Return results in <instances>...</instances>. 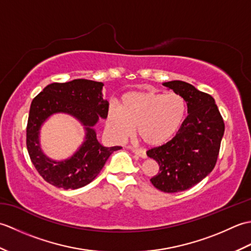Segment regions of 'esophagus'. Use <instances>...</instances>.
<instances>
[{"instance_id":"34e87169","label":"esophagus","mask_w":251,"mask_h":251,"mask_svg":"<svg viewBox=\"0 0 251 251\" xmlns=\"http://www.w3.org/2000/svg\"><path fill=\"white\" fill-rule=\"evenodd\" d=\"M132 152H134L136 155H138L141 158H147V152L145 150H139V149H132Z\"/></svg>"}]
</instances>
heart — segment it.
I'll use <instances>...</instances> for the list:
<instances>
[{
  "instance_id": "heart-1",
  "label": "heart",
  "mask_w": 251,
  "mask_h": 251,
  "mask_svg": "<svg viewBox=\"0 0 251 251\" xmlns=\"http://www.w3.org/2000/svg\"><path fill=\"white\" fill-rule=\"evenodd\" d=\"M185 110V101L177 93L130 92L121 98L120 106L109 108L106 129L115 139L124 140L137 128L146 145L162 146L180 129Z\"/></svg>"
}]
</instances>
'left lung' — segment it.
I'll use <instances>...</instances> for the list:
<instances>
[{
  "label": "left lung",
  "mask_w": 251,
  "mask_h": 251,
  "mask_svg": "<svg viewBox=\"0 0 251 251\" xmlns=\"http://www.w3.org/2000/svg\"><path fill=\"white\" fill-rule=\"evenodd\" d=\"M184 99L188 116L172 140L147 152L158 166L152 184L166 193L185 191L207 177L214 169L225 123L210 95L182 81L163 83Z\"/></svg>",
  "instance_id": "8db88e82"
}]
</instances>
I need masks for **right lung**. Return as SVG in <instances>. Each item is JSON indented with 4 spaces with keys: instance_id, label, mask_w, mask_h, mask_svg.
<instances>
[{
    "instance_id": "1",
    "label": "right lung",
    "mask_w": 251,
    "mask_h": 251,
    "mask_svg": "<svg viewBox=\"0 0 251 251\" xmlns=\"http://www.w3.org/2000/svg\"><path fill=\"white\" fill-rule=\"evenodd\" d=\"M102 87L103 83L85 78L52 83L32 100L26 126V149L39 174L57 188L75 190L87 185L97 177L111 154L122 149L103 147L97 140L95 126L99 119H106L109 111ZM58 113L74 117L85 130L82 145L70 158L61 161L47 157L39 143L41 126Z\"/></svg>"
}]
</instances>
